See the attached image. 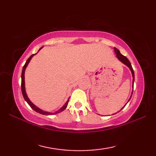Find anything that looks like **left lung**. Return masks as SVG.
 <instances>
[{"label":"left lung","instance_id":"obj_1","mask_svg":"<svg viewBox=\"0 0 156 156\" xmlns=\"http://www.w3.org/2000/svg\"><path fill=\"white\" fill-rule=\"evenodd\" d=\"M114 49H115V52L116 56H117V58H118L119 60L120 61V62H121L122 63V64H125V66H127V67H128L129 69H130V70H131V74H132V76H133V84H132V87H133V84H134V81H135V75H134V71H133V68H132L131 63H130V62H129V59L125 57V56H124L123 55H122V54H121L120 51H119V50L118 49H117L116 48H114ZM133 90H132L131 95L130 98H129V99L128 100L127 102H128L129 101H130V99H131V96H132V94H133ZM127 102L125 105V106H123V107H122V108L121 109L120 111H121L122 109L125 107V105L127 104ZM115 114H116V113H115ZM113 115H114V114H113Z\"/></svg>","mask_w":156,"mask_h":156}]
</instances>
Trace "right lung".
<instances>
[{"mask_svg": "<svg viewBox=\"0 0 156 156\" xmlns=\"http://www.w3.org/2000/svg\"><path fill=\"white\" fill-rule=\"evenodd\" d=\"M42 48H43V47L41 48L40 49H39V51H40V49H42ZM38 51H37V53H38ZM37 53H36V54H35L31 55L30 56V57H29V58H28L27 62H26V63H25V64L24 65V66H23V68L22 74H21V91H22V94H23V98H24L25 101L27 102L28 105L31 107V108L34 109V110L35 111L37 112H39V113H40V114H41V115H51L58 114V113H59V112H60L63 111L64 110H65L66 107H67V106H68V102H69V98L68 99V101H66V102L64 104V105L63 106V107H62L61 108H59V110H58L57 111H55V112H46V111H43V110H41V108H39V107H37V106H35L30 100H29V98H28L27 95V93H26L25 87V71L26 68H27V66L28 64H29V63L30 62L31 58H32L33 57H34V56L35 54H37Z\"/></svg>", "mask_w": 156, "mask_h": 156, "instance_id": "add662e5", "label": "right lung"}]
</instances>
